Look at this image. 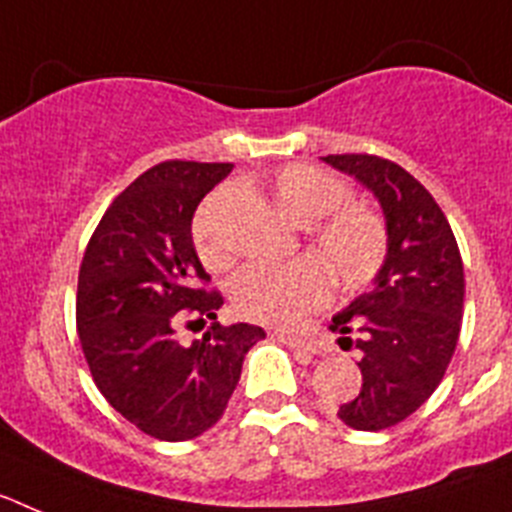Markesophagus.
Segmentation results:
<instances>
[{
  "mask_svg": "<svg viewBox=\"0 0 512 512\" xmlns=\"http://www.w3.org/2000/svg\"><path fill=\"white\" fill-rule=\"evenodd\" d=\"M277 336L282 338L287 346H292L295 351H302V354H318L320 343L310 336H302L297 330H277Z\"/></svg>",
  "mask_w": 512,
  "mask_h": 512,
  "instance_id": "obj_1",
  "label": "esophagus"
}]
</instances>
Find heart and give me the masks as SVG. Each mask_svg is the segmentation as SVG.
Here are the masks:
<instances>
[{"label": "heart", "instance_id": "b5f03b06", "mask_svg": "<svg viewBox=\"0 0 512 512\" xmlns=\"http://www.w3.org/2000/svg\"><path fill=\"white\" fill-rule=\"evenodd\" d=\"M271 192L295 223L310 225V246L320 259L302 256L287 264H251L230 282V300L241 318L284 325L300 320L330 297L334 274L343 289H361L377 277L387 256V225L374 210L351 202V189L330 171L310 164H289L274 176ZM207 200L192 225L202 261L223 264L210 238Z\"/></svg>", "mask_w": 512, "mask_h": 512}]
</instances>
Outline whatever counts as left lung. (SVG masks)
Segmentation results:
<instances>
[{
	"label": "left lung",
	"mask_w": 512,
	"mask_h": 512,
	"mask_svg": "<svg viewBox=\"0 0 512 512\" xmlns=\"http://www.w3.org/2000/svg\"><path fill=\"white\" fill-rule=\"evenodd\" d=\"M377 197L387 256L374 287L333 315L338 343L361 351V392L338 408L356 431L392 428L423 405L454 356L464 312V264L451 225L408 171L369 153L323 156ZM357 330L356 339L347 333Z\"/></svg>",
	"instance_id": "8db88e82"
}]
</instances>
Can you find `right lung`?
Returning <instances> with one entry per match:
<instances>
[{"label": "right lung", "instance_id": "right-lung-1", "mask_svg": "<svg viewBox=\"0 0 512 512\" xmlns=\"http://www.w3.org/2000/svg\"><path fill=\"white\" fill-rule=\"evenodd\" d=\"M233 164L164 161L107 207L79 269L76 330L94 384L125 420L158 441H189L223 418L248 348L266 338L248 323L220 325L223 297L205 292L192 217ZM215 319L182 347L175 323Z\"/></svg>", "mask_w": 512, "mask_h": 512}]
</instances>
